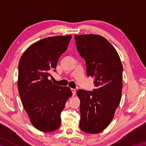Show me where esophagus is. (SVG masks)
Masks as SVG:
<instances>
[{"label":"esophagus","instance_id":"34e87169","mask_svg":"<svg viewBox=\"0 0 146 146\" xmlns=\"http://www.w3.org/2000/svg\"><path fill=\"white\" fill-rule=\"evenodd\" d=\"M71 92H72L73 96H75V95L76 94V90L74 89V88H71Z\"/></svg>","mask_w":146,"mask_h":146}]
</instances>
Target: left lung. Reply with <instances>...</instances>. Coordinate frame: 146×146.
<instances>
[{"mask_svg":"<svg viewBox=\"0 0 146 146\" xmlns=\"http://www.w3.org/2000/svg\"><path fill=\"white\" fill-rule=\"evenodd\" d=\"M77 50L86 63V75L94 77L93 91L80 89V128L89 134L109 125L122 97L123 66L115 49L104 37L75 35Z\"/></svg>","mask_w":146,"mask_h":146,"instance_id":"8db88e82","label":"left lung"}]
</instances>
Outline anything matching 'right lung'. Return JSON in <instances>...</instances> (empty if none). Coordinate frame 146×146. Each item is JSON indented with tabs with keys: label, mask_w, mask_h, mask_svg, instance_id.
<instances>
[{
	"label": "right lung",
	"mask_w": 146,
	"mask_h": 146,
	"mask_svg": "<svg viewBox=\"0 0 146 146\" xmlns=\"http://www.w3.org/2000/svg\"><path fill=\"white\" fill-rule=\"evenodd\" d=\"M71 37L41 39L26 49L19 63V94L31 122L40 131L52 132L60 127L61 112L72 96L69 87L53 84L48 79L51 70L55 71Z\"/></svg>",
	"instance_id": "1"
}]
</instances>
